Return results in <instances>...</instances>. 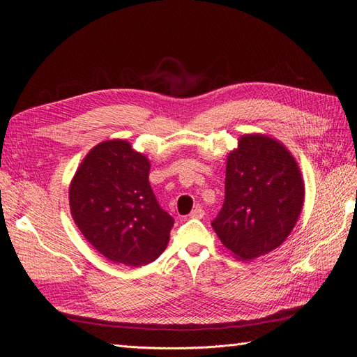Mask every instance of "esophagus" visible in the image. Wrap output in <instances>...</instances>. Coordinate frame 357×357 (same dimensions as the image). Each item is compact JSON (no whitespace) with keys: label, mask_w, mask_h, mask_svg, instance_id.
<instances>
[{"label":"esophagus","mask_w":357,"mask_h":357,"mask_svg":"<svg viewBox=\"0 0 357 357\" xmlns=\"http://www.w3.org/2000/svg\"><path fill=\"white\" fill-rule=\"evenodd\" d=\"M204 210L201 207H195V210H192V213L189 214L190 219H202L204 218Z\"/></svg>","instance_id":"obj_1"}]
</instances>
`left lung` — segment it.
Returning <instances> with one entry per match:
<instances>
[{
	"label": "left lung",
	"mask_w": 357,
	"mask_h": 357,
	"mask_svg": "<svg viewBox=\"0 0 357 357\" xmlns=\"http://www.w3.org/2000/svg\"><path fill=\"white\" fill-rule=\"evenodd\" d=\"M304 201L290 150L271 135L244 134L226 156L225 202L211 226L234 257L253 261L287 240Z\"/></svg>",
	"instance_id": "1"
}]
</instances>
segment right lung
Returning a JSON list of instances; mask_svg holds the SVG:
<instances>
[{"label": "right lung", "mask_w": 357, "mask_h": 357, "mask_svg": "<svg viewBox=\"0 0 357 357\" xmlns=\"http://www.w3.org/2000/svg\"><path fill=\"white\" fill-rule=\"evenodd\" d=\"M150 160L122 138L83 158L70 183V211L96 252L114 264L147 265L165 250L174 219L149 183Z\"/></svg>", "instance_id": "obj_1"}]
</instances>
